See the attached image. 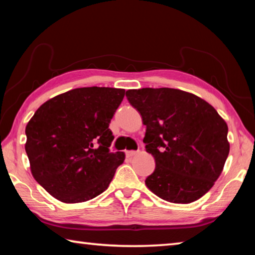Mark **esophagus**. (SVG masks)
Wrapping results in <instances>:
<instances>
[{
	"mask_svg": "<svg viewBox=\"0 0 255 255\" xmlns=\"http://www.w3.org/2000/svg\"><path fill=\"white\" fill-rule=\"evenodd\" d=\"M137 153L138 152H136V150H127L126 155L128 157H132V156H135V155H137Z\"/></svg>",
	"mask_w": 255,
	"mask_h": 255,
	"instance_id": "esophagus-1",
	"label": "esophagus"
}]
</instances>
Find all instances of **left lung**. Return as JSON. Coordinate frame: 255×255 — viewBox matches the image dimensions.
Returning <instances> with one entry per match:
<instances>
[{"label":"left lung","instance_id":"left-lung-1","mask_svg":"<svg viewBox=\"0 0 255 255\" xmlns=\"http://www.w3.org/2000/svg\"><path fill=\"white\" fill-rule=\"evenodd\" d=\"M126 97L141 116L146 152L156 163L146 187L173 204L200 199L230 153L225 120L204 99L178 89L128 90Z\"/></svg>","mask_w":255,"mask_h":255}]
</instances>
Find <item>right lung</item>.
I'll list each match as a JSON object with an SVG mask.
<instances>
[{
  "label": "right lung",
  "instance_id": "add662e5",
  "mask_svg": "<svg viewBox=\"0 0 255 255\" xmlns=\"http://www.w3.org/2000/svg\"><path fill=\"white\" fill-rule=\"evenodd\" d=\"M124 89L79 88L41 105L25 127L34 180L65 204L91 200L109 187L124 152L110 153V120Z\"/></svg>",
  "mask_w": 255,
  "mask_h": 255
}]
</instances>
